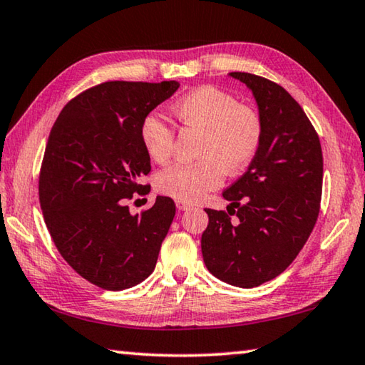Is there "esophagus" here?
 Returning a JSON list of instances; mask_svg holds the SVG:
<instances>
[{
  "instance_id": "34e87169",
  "label": "esophagus",
  "mask_w": 365,
  "mask_h": 365,
  "mask_svg": "<svg viewBox=\"0 0 365 365\" xmlns=\"http://www.w3.org/2000/svg\"><path fill=\"white\" fill-rule=\"evenodd\" d=\"M175 205H177L178 211H187V209H190V205H188V202H185V201H177Z\"/></svg>"
}]
</instances>
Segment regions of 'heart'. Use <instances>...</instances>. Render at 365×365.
Here are the masks:
<instances>
[{"instance_id":"obj_1","label":"heart","mask_w":365,"mask_h":365,"mask_svg":"<svg viewBox=\"0 0 365 365\" xmlns=\"http://www.w3.org/2000/svg\"><path fill=\"white\" fill-rule=\"evenodd\" d=\"M178 122L185 128L200 130L202 137L195 163H177L158 172L156 190L178 201H200L209 191L219 188L225 172H243L259 151L262 141V120L255 108L237 103L217 86H201L190 91L174 106ZM140 137L153 160L164 163L174 153V130L158 114H148L140 127Z\"/></svg>"}]
</instances>
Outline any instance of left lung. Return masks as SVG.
Returning a JSON list of instances; mask_svg holds the SVG:
<instances>
[{
	"instance_id": "left-lung-1",
	"label": "left lung",
	"mask_w": 365,
	"mask_h": 365,
	"mask_svg": "<svg viewBox=\"0 0 365 365\" xmlns=\"http://www.w3.org/2000/svg\"><path fill=\"white\" fill-rule=\"evenodd\" d=\"M255 93L262 141L248 170L224 193L227 211L205 209L202 259L219 280L252 288L280 275L306 245L322 197L324 158L316 128L279 83L230 72Z\"/></svg>"
}]
</instances>
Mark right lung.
Returning <instances> with one entry per match:
<instances>
[{
    "label": "right lung",
    "mask_w": 365,
    "mask_h": 365,
    "mask_svg": "<svg viewBox=\"0 0 365 365\" xmlns=\"http://www.w3.org/2000/svg\"><path fill=\"white\" fill-rule=\"evenodd\" d=\"M178 82H104L66 104L48 137L38 177L40 206L61 256L80 277L109 292L138 285L156 267L175 202L158 196L132 215L127 202L146 195L150 156L140 127Z\"/></svg>",
    "instance_id": "1"
}]
</instances>
